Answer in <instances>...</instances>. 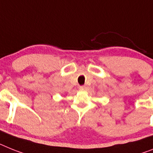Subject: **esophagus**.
I'll return each instance as SVG.
<instances>
[{"instance_id":"1","label":"esophagus","mask_w":153,"mask_h":153,"mask_svg":"<svg viewBox=\"0 0 153 153\" xmlns=\"http://www.w3.org/2000/svg\"><path fill=\"white\" fill-rule=\"evenodd\" d=\"M79 88H80V89H85V88H86V86H85V85H81V86L79 87Z\"/></svg>"}]
</instances>
